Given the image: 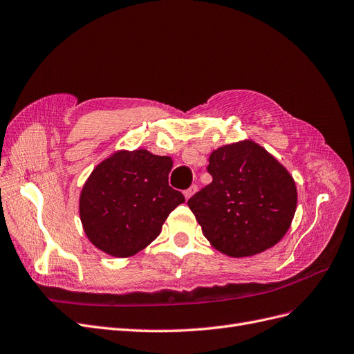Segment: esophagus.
I'll return each mask as SVG.
<instances>
[{
    "label": "esophagus",
    "instance_id": "obj_1",
    "mask_svg": "<svg viewBox=\"0 0 354 354\" xmlns=\"http://www.w3.org/2000/svg\"><path fill=\"white\" fill-rule=\"evenodd\" d=\"M196 190H198V186L196 185H192L187 190H185V198L186 199H190L194 193H196Z\"/></svg>",
    "mask_w": 354,
    "mask_h": 354
}]
</instances>
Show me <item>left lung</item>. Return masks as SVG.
I'll list each match as a JSON object with an SVG mask.
<instances>
[{
  "instance_id": "8db88e82",
  "label": "left lung",
  "mask_w": 354,
  "mask_h": 354,
  "mask_svg": "<svg viewBox=\"0 0 354 354\" xmlns=\"http://www.w3.org/2000/svg\"><path fill=\"white\" fill-rule=\"evenodd\" d=\"M212 183L187 205L211 245L233 258L275 246L297 206L293 177L253 140L225 145L209 156Z\"/></svg>"
}]
</instances>
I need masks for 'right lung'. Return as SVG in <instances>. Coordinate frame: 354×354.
<instances>
[{
	"mask_svg": "<svg viewBox=\"0 0 354 354\" xmlns=\"http://www.w3.org/2000/svg\"><path fill=\"white\" fill-rule=\"evenodd\" d=\"M169 156L117 151L95 167L80 193L79 212L95 248L129 258L160 236L167 216L185 202L168 186Z\"/></svg>",
	"mask_w": 354,
	"mask_h": 354,
	"instance_id": "obj_1",
	"label": "right lung"
}]
</instances>
